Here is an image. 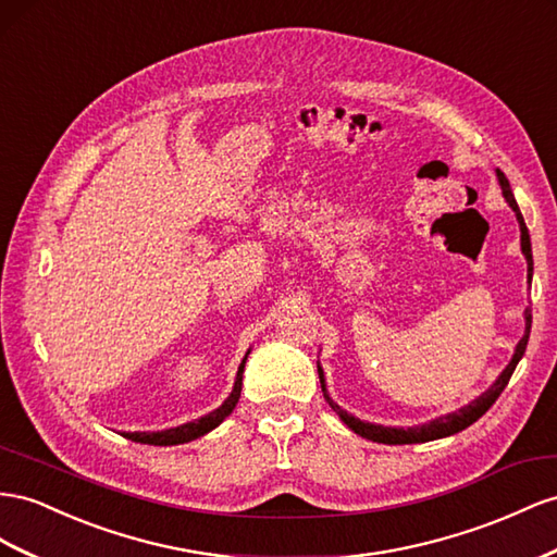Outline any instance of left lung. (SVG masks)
<instances>
[{"mask_svg": "<svg viewBox=\"0 0 557 557\" xmlns=\"http://www.w3.org/2000/svg\"><path fill=\"white\" fill-rule=\"evenodd\" d=\"M497 177H499V185H502V194L506 203L510 206V210H513L516 218H518V224H520V248H522V255L524 260H528V278L532 281V244H530V232L528 227H524V220H522V213L518 208V201L513 197V189H510L506 175L497 169ZM530 327H532V311L530 307L524 309V335L520 337V342L516 344V351H513V358L508 360V366L502 370V374L497 380H494V384L483 391L475 400H471L469 405H463V408L455 410V412H447L443 417H435L431 419V422L426 424H419V426H382V424H372V422H363V419H358L354 414H349L347 410H342L339 405L330 398L327 394V386H325V374H323V368L319 363V377H321V388H323V396L325 400L330 403V408H333L344 424H347L354 433H358L360 438H368L372 443H384V445H410V443H429V441H438V438H447V435H455L459 431H463L466 426H471L473 422H478L480 417H483L494 400L499 398L502 391L506 388L510 374H513L516 366L520 363V358L524 356V349H528V339H530Z\"/></svg>", "mask_w": 557, "mask_h": 557, "instance_id": "1", "label": "left lung"}]
</instances>
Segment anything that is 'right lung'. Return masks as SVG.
Returning a JSON list of instances; mask_svg holds the SVG:
<instances>
[{
    "instance_id": "obj_1",
    "label": "right lung",
    "mask_w": 557,
    "mask_h": 557,
    "mask_svg": "<svg viewBox=\"0 0 557 557\" xmlns=\"http://www.w3.org/2000/svg\"><path fill=\"white\" fill-rule=\"evenodd\" d=\"M250 349L246 351L242 366H238L236 372V380L232 386V394L227 396L218 410L208 412L199 419H194V422L187 424H180L166 431H135V433H124V438L133 441V443H147V445H180V443H189V441H197L201 435H206L208 431H213L215 426H220L224 419L232 414V410L236 408L238 396H242V382H244V368H246V360H248Z\"/></svg>"
}]
</instances>
